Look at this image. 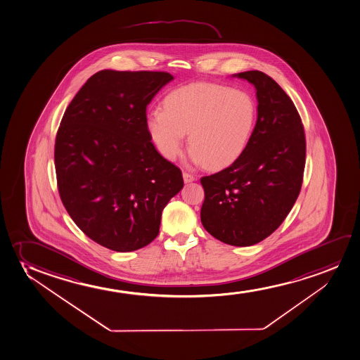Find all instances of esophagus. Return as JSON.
<instances>
[{
	"mask_svg": "<svg viewBox=\"0 0 360 360\" xmlns=\"http://www.w3.org/2000/svg\"><path fill=\"white\" fill-rule=\"evenodd\" d=\"M183 181L184 183H191L195 181V176H193L192 173L183 172Z\"/></svg>",
	"mask_w": 360,
	"mask_h": 360,
	"instance_id": "esophagus-1",
	"label": "esophagus"
}]
</instances>
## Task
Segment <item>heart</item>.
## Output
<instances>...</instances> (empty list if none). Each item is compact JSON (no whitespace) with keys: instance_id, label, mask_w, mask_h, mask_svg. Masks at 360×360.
I'll use <instances>...</instances> for the list:
<instances>
[{"instance_id":"obj_1","label":"heart","mask_w":360,"mask_h":360,"mask_svg":"<svg viewBox=\"0 0 360 360\" xmlns=\"http://www.w3.org/2000/svg\"><path fill=\"white\" fill-rule=\"evenodd\" d=\"M164 106L146 115V128L160 154L177 159L189 133L191 159L210 168L229 166L243 154L257 120L249 94L204 82L173 90Z\"/></svg>"}]
</instances>
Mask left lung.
<instances>
[{"label": "left lung", "instance_id": "left-lung-1", "mask_svg": "<svg viewBox=\"0 0 360 360\" xmlns=\"http://www.w3.org/2000/svg\"><path fill=\"white\" fill-rule=\"evenodd\" d=\"M257 89V120L243 154L200 179L204 229L224 243L248 247L280 227L303 183L305 134L295 103L260 70L234 75Z\"/></svg>", "mask_w": 360, "mask_h": 360}]
</instances>
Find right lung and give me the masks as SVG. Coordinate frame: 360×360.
<instances>
[{"mask_svg": "<svg viewBox=\"0 0 360 360\" xmlns=\"http://www.w3.org/2000/svg\"><path fill=\"white\" fill-rule=\"evenodd\" d=\"M173 79L166 72L100 70L62 117L55 143L65 210L94 242L133 252L159 234L161 214L183 188L146 128V108Z\"/></svg>", "mask_w": 360, "mask_h": 360, "instance_id": "right-lung-1", "label": "right lung"}]
</instances>
